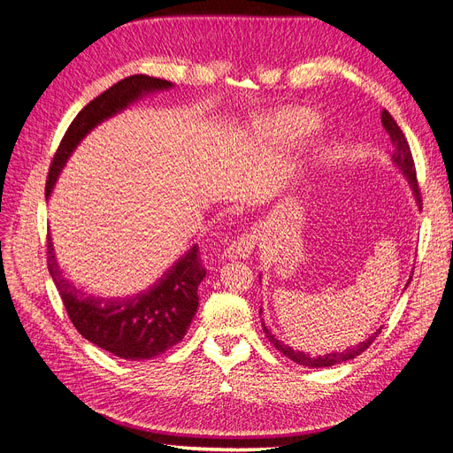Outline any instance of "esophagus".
I'll return each mask as SVG.
<instances>
[{
  "instance_id": "esophagus-1",
  "label": "esophagus",
  "mask_w": 453,
  "mask_h": 453,
  "mask_svg": "<svg viewBox=\"0 0 453 453\" xmlns=\"http://www.w3.org/2000/svg\"><path fill=\"white\" fill-rule=\"evenodd\" d=\"M257 244V234L255 233H244L241 236H236V239L226 248L224 255L227 258H250L253 250Z\"/></svg>"
}]
</instances>
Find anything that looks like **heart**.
Segmentation results:
<instances>
[{
  "instance_id": "obj_1",
  "label": "heart",
  "mask_w": 453,
  "mask_h": 453,
  "mask_svg": "<svg viewBox=\"0 0 453 453\" xmlns=\"http://www.w3.org/2000/svg\"><path fill=\"white\" fill-rule=\"evenodd\" d=\"M321 117L308 108H288L277 111L268 123V135L273 145L284 152H290L308 145L321 130ZM336 157L334 149H325L323 163Z\"/></svg>"
}]
</instances>
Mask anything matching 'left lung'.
Returning <instances> with one entry per match:
<instances>
[{"mask_svg":"<svg viewBox=\"0 0 453 453\" xmlns=\"http://www.w3.org/2000/svg\"><path fill=\"white\" fill-rule=\"evenodd\" d=\"M380 117H382V125H384V128L388 130V134H389V137H391V142H393V149H395V150H393V156H391V161H393V165L396 166V169L400 171V174H403V178L408 180V185H410L411 193H413V196H415V202H417V205L420 207L422 202H420V193H418L415 163H413V157H411V150H410L408 141H406V137H403L400 127L396 125V121L391 117V113H389L388 110H384L382 115H380ZM258 279H260V277H258ZM410 280H411V277H410ZM410 280H408V284H410ZM408 284H406V288H408ZM258 314H263V308H260ZM263 328H265V332H266V338L270 340V343H273V347H275L279 352H282V354L287 356V358H290L292 362H296V364H299V365H304V367H312V369L332 367V365H338V364H342V362H347V360L356 358V356L362 354L364 350H367V347H371V343L378 338L380 332H382V326H380V328H376V332H372V334H371L365 342L358 343L356 347H349V349H345V350H342V352L332 350V352H328V354L311 356L308 352L296 350V349H292V347H288V345H284L280 340L275 338V334H272V332L266 328L265 323H263Z\"/></svg>","mask_w":453,"mask_h":453,"instance_id":"obj_1","label":"left lung"}]
</instances>
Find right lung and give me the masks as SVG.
I'll use <instances>...</instances> for the list:
<instances>
[{
	"label": "right lung",
	"instance_id": "add662e5",
	"mask_svg": "<svg viewBox=\"0 0 453 453\" xmlns=\"http://www.w3.org/2000/svg\"><path fill=\"white\" fill-rule=\"evenodd\" d=\"M174 88L173 82L147 75H132L113 84L86 104L69 125L53 157L45 185V198L79 142L106 119L121 113L150 93ZM47 268L64 301L71 323L97 347L123 360H149L180 343L198 308V287L205 268L198 246L185 251L154 284L128 297H99L79 290L60 270L51 236L47 234Z\"/></svg>",
	"mask_w": 453,
	"mask_h": 453
}]
</instances>
